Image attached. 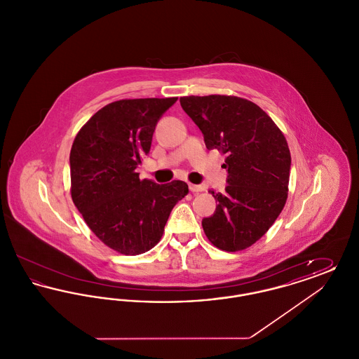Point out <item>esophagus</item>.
Returning <instances> with one entry per match:
<instances>
[{"label":"esophagus","instance_id":"esophagus-1","mask_svg":"<svg viewBox=\"0 0 359 359\" xmlns=\"http://www.w3.org/2000/svg\"><path fill=\"white\" fill-rule=\"evenodd\" d=\"M188 188L191 192H202L205 191L203 186H198V184H188Z\"/></svg>","mask_w":359,"mask_h":359}]
</instances>
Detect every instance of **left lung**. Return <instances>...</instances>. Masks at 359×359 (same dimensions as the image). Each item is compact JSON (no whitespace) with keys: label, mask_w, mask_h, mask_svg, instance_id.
I'll return each mask as SVG.
<instances>
[{"label":"left lung","mask_w":359,"mask_h":359,"mask_svg":"<svg viewBox=\"0 0 359 359\" xmlns=\"http://www.w3.org/2000/svg\"><path fill=\"white\" fill-rule=\"evenodd\" d=\"M180 104L205 136L207 149L226 154L227 187L214 192L205 237L224 252L250 248L273 224L288 198L290 152L273 120L256 103L233 95L182 97Z\"/></svg>","instance_id":"obj_1"}]
</instances>
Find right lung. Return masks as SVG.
Here are the masks:
<instances>
[{
    "label": "right lung",
    "instance_id": "1",
    "mask_svg": "<svg viewBox=\"0 0 359 359\" xmlns=\"http://www.w3.org/2000/svg\"><path fill=\"white\" fill-rule=\"evenodd\" d=\"M173 98L120 100L98 110L71 147V198L90 230L125 256L151 250L163 237L172 208L187 183L156 184L137 165L149 154L160 117Z\"/></svg>",
    "mask_w": 359,
    "mask_h": 359
}]
</instances>
